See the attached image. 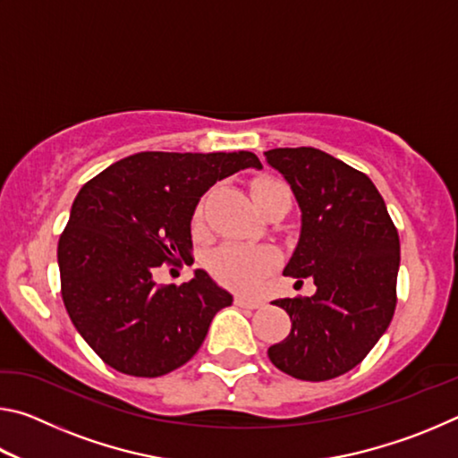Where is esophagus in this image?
<instances>
[{
	"mask_svg": "<svg viewBox=\"0 0 458 458\" xmlns=\"http://www.w3.org/2000/svg\"><path fill=\"white\" fill-rule=\"evenodd\" d=\"M234 303H236L238 307H242V309H259V307L265 305V303H262V301H257V299H246V297H236V299H234Z\"/></svg>",
	"mask_w": 458,
	"mask_h": 458,
	"instance_id": "34e87169",
	"label": "esophagus"
}]
</instances>
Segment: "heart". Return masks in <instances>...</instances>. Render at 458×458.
Listing matches in <instances>:
<instances>
[{
    "label": "heart",
    "instance_id": "b5f03b06",
    "mask_svg": "<svg viewBox=\"0 0 458 458\" xmlns=\"http://www.w3.org/2000/svg\"><path fill=\"white\" fill-rule=\"evenodd\" d=\"M270 183V180H260L254 183V190ZM252 190V191H254ZM275 265V254L259 248H246L238 244H226L210 257V270L220 283L234 286L240 291H259L262 281Z\"/></svg>",
    "mask_w": 458,
    "mask_h": 458
}]
</instances>
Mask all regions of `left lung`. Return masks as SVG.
<instances>
[{"label": "left lung", "instance_id": "8db88e82", "mask_svg": "<svg viewBox=\"0 0 458 458\" xmlns=\"http://www.w3.org/2000/svg\"><path fill=\"white\" fill-rule=\"evenodd\" d=\"M301 210V234L283 275L311 276L313 297L276 299L291 333L268 347L275 366L323 382L366 358L396 309L398 230L366 174L315 147L265 151Z\"/></svg>", "mask_w": 458, "mask_h": 458}]
</instances>
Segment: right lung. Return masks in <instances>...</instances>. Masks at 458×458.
<instances>
[{
    "instance_id": "add662e5",
    "label": "right lung",
    "mask_w": 458,
    "mask_h": 458,
    "mask_svg": "<svg viewBox=\"0 0 458 458\" xmlns=\"http://www.w3.org/2000/svg\"><path fill=\"white\" fill-rule=\"evenodd\" d=\"M262 169L250 151H143L117 161L76 196L58 240L62 301L106 366L157 377L183 366L232 294L196 268L190 283L157 286L164 262L191 265V216L216 182Z\"/></svg>"
}]
</instances>
